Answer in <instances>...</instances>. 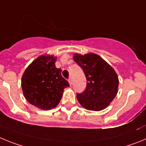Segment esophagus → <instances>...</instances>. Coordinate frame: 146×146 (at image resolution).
<instances>
[{"instance_id": "obj_1", "label": "esophagus", "mask_w": 146, "mask_h": 146, "mask_svg": "<svg viewBox=\"0 0 146 146\" xmlns=\"http://www.w3.org/2000/svg\"><path fill=\"white\" fill-rule=\"evenodd\" d=\"M68 82H69V84H70V86L73 84V80H72V78H69Z\"/></svg>"}]
</instances>
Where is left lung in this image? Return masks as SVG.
I'll return each instance as SVG.
<instances>
[{"instance_id": "obj_1", "label": "left lung", "mask_w": 146, "mask_h": 146, "mask_svg": "<svg viewBox=\"0 0 146 146\" xmlns=\"http://www.w3.org/2000/svg\"><path fill=\"white\" fill-rule=\"evenodd\" d=\"M73 60L83 70L87 80L85 90L77 93L84 108L101 111L110 105L117 93L119 80L115 70L96 54H76Z\"/></svg>"}]
</instances>
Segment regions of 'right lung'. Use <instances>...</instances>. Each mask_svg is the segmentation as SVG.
<instances>
[{
	"label": "right lung",
	"instance_id": "1",
	"mask_svg": "<svg viewBox=\"0 0 146 146\" xmlns=\"http://www.w3.org/2000/svg\"><path fill=\"white\" fill-rule=\"evenodd\" d=\"M56 57L42 55L33 61L26 69L21 86L26 99L41 110H49L59 104L64 89L70 84L56 68Z\"/></svg>",
	"mask_w": 146,
	"mask_h": 146
}]
</instances>
